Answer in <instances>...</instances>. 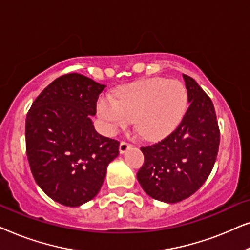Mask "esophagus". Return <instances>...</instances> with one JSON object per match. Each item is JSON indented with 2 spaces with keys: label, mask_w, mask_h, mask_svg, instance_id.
I'll return each instance as SVG.
<instances>
[{
  "label": "esophagus",
  "mask_w": 250,
  "mask_h": 250,
  "mask_svg": "<svg viewBox=\"0 0 250 250\" xmlns=\"http://www.w3.org/2000/svg\"><path fill=\"white\" fill-rule=\"evenodd\" d=\"M132 146L131 143L126 142V141H122L121 145H119V152L121 153H124L127 151V149H129Z\"/></svg>",
  "instance_id": "obj_1"
}]
</instances>
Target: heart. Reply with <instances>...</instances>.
Returning a JSON list of instances; mask_svg holds the SVG:
<instances>
[{"label": "heart", "mask_w": 250, "mask_h": 250, "mask_svg": "<svg viewBox=\"0 0 250 250\" xmlns=\"http://www.w3.org/2000/svg\"><path fill=\"white\" fill-rule=\"evenodd\" d=\"M116 99L104 93L97 101L98 116L108 133L124 127L133 118L143 138L160 139L182 121L189 102L188 90L179 80L148 78L119 87Z\"/></svg>", "instance_id": "b5f03b06"}]
</instances>
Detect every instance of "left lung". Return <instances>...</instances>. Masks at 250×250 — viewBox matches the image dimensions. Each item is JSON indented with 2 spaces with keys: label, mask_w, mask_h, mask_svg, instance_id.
I'll return each instance as SVG.
<instances>
[{
  "label": "left lung",
  "mask_w": 250,
  "mask_h": 250,
  "mask_svg": "<svg viewBox=\"0 0 250 250\" xmlns=\"http://www.w3.org/2000/svg\"><path fill=\"white\" fill-rule=\"evenodd\" d=\"M190 105L179 126L162 141L141 146L142 189L156 200L175 204L196 192L213 169L220 127L210 98L192 77L183 75Z\"/></svg>",
  "instance_id": "8db88e82"
}]
</instances>
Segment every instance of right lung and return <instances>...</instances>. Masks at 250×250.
Returning a JSON list of instances; mask_svg holds the SVG:
<instances>
[{
	"mask_svg": "<svg viewBox=\"0 0 250 250\" xmlns=\"http://www.w3.org/2000/svg\"><path fill=\"white\" fill-rule=\"evenodd\" d=\"M105 85L67 74L47 85L26 117V153L34 179L57 203L81 206L97 196L117 140L99 134L91 116Z\"/></svg>",
	"mask_w": 250,
	"mask_h": 250,
	"instance_id": "1",
	"label": "right lung"
}]
</instances>
